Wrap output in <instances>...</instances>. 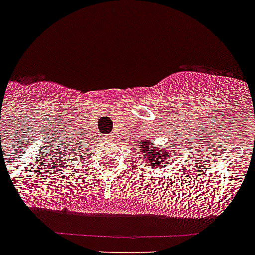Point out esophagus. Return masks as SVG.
<instances>
[{
	"label": "esophagus",
	"mask_w": 255,
	"mask_h": 255,
	"mask_svg": "<svg viewBox=\"0 0 255 255\" xmlns=\"http://www.w3.org/2000/svg\"><path fill=\"white\" fill-rule=\"evenodd\" d=\"M111 137H112V136H111Z\"/></svg>",
	"instance_id": "34e87169"
}]
</instances>
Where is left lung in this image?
<instances>
[{
    "instance_id": "left-lung-1",
    "label": "left lung",
    "mask_w": 255,
    "mask_h": 255,
    "mask_svg": "<svg viewBox=\"0 0 255 255\" xmlns=\"http://www.w3.org/2000/svg\"><path fill=\"white\" fill-rule=\"evenodd\" d=\"M151 147H153L154 149L151 150ZM139 151L141 156L147 159L148 164L153 168H160L165 160H170V156L173 155V152H170L167 145L164 147V149H160L153 145V141H149V140L144 141L143 147H140Z\"/></svg>"
}]
</instances>
